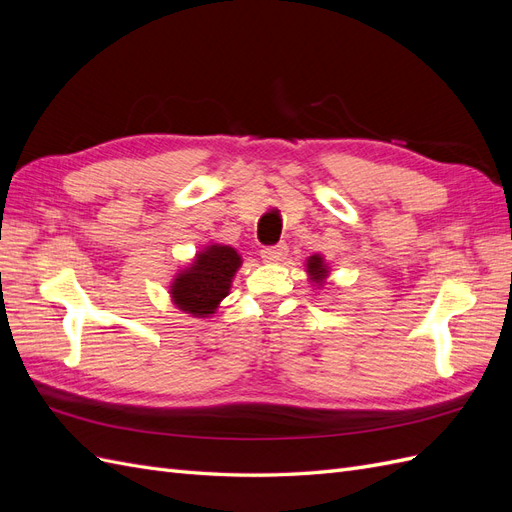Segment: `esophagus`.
Instances as JSON below:
<instances>
[{
  "instance_id": "1",
  "label": "esophagus",
  "mask_w": 512,
  "mask_h": 512,
  "mask_svg": "<svg viewBox=\"0 0 512 512\" xmlns=\"http://www.w3.org/2000/svg\"><path fill=\"white\" fill-rule=\"evenodd\" d=\"M288 254V247L286 243H280V245H273V247H265V250L260 252L262 260L269 262V265H277V262H282Z\"/></svg>"
}]
</instances>
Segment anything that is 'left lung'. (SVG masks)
Instances as JSON below:
<instances>
[{
    "label": "left lung",
    "mask_w": 512,
    "mask_h": 512,
    "mask_svg": "<svg viewBox=\"0 0 512 512\" xmlns=\"http://www.w3.org/2000/svg\"><path fill=\"white\" fill-rule=\"evenodd\" d=\"M305 273L309 277V282H312V286L322 288L324 282H327V277H329L327 260H324L322 254H312L305 260Z\"/></svg>",
    "instance_id": "8db88e82"
}]
</instances>
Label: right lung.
Listing matches in <instances>:
<instances>
[{"mask_svg":"<svg viewBox=\"0 0 512 512\" xmlns=\"http://www.w3.org/2000/svg\"><path fill=\"white\" fill-rule=\"evenodd\" d=\"M243 265L235 247L224 243H209L196 252L188 267L177 271L168 286L170 301L183 314L194 318H209L218 312L220 303L228 297L232 280Z\"/></svg>","mask_w":512,"mask_h":512,"instance_id":"add662e5","label":"right lung"}]
</instances>
